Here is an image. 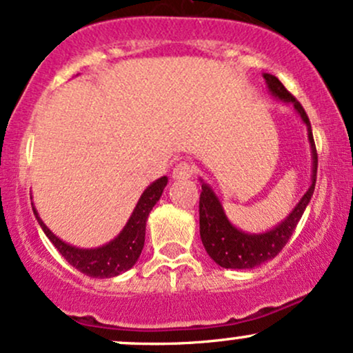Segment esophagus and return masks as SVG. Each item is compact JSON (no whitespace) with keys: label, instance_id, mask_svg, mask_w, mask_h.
Listing matches in <instances>:
<instances>
[{"label":"esophagus","instance_id":"esophagus-1","mask_svg":"<svg viewBox=\"0 0 353 353\" xmlns=\"http://www.w3.org/2000/svg\"><path fill=\"white\" fill-rule=\"evenodd\" d=\"M194 165L188 163V161H181V163H177L174 165L172 169V177L177 181H182V179H189V177L194 176Z\"/></svg>","mask_w":353,"mask_h":353}]
</instances>
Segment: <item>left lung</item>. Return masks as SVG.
<instances>
[{"label": "left lung", "instance_id": "8db88e82", "mask_svg": "<svg viewBox=\"0 0 353 353\" xmlns=\"http://www.w3.org/2000/svg\"><path fill=\"white\" fill-rule=\"evenodd\" d=\"M268 83L270 92L274 97L281 99L286 103H292L299 117L303 118L309 131V143L312 148V184L307 192L303 195L298 205L291 212L290 217L281 225L273 228V230L260 233V235H248V233L240 232L228 222L225 217L222 203L217 199L207 184H202L201 201H199V222H201V239L205 246V252L209 256L222 268H233V270H248L254 266L261 265V263L271 260V258L278 256L279 252L284 248L291 239L292 232L298 227L301 217H303L305 207L311 201L314 188H316V177H317V150L316 143H314L311 121H309L307 113L303 108L286 87L279 82L274 75L265 74L263 75Z\"/></svg>", "mask_w": 353, "mask_h": 353}]
</instances>
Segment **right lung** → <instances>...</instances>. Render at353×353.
I'll return each instance as SVG.
<instances>
[{
	"label": "right lung",
	"instance_id": "1",
	"mask_svg": "<svg viewBox=\"0 0 353 353\" xmlns=\"http://www.w3.org/2000/svg\"><path fill=\"white\" fill-rule=\"evenodd\" d=\"M165 184H168V177L165 176L152 182L150 188L144 190L141 197H139L128 223L125 225L120 235L113 241H110L108 245L93 250H80L63 243L37 217V212L34 207L32 210L36 214V219L42 227V230L48 235V239L52 241L57 252L65 258L67 263H70L75 270L90 276V278H113V276L128 271L138 261L144 246L148 215H150L152 207L156 205V202L159 201Z\"/></svg>",
	"mask_w": 353,
	"mask_h": 353
}]
</instances>
